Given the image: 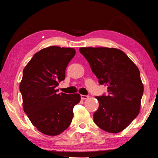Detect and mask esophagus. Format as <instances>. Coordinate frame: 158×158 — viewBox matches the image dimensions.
<instances>
[{
  "label": "esophagus",
  "instance_id": "34e87169",
  "mask_svg": "<svg viewBox=\"0 0 158 158\" xmlns=\"http://www.w3.org/2000/svg\"><path fill=\"white\" fill-rule=\"evenodd\" d=\"M89 98V96H86V95H81V98L82 100H85L87 99V98Z\"/></svg>",
  "mask_w": 158,
  "mask_h": 158
}]
</instances>
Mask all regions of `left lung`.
<instances>
[{
	"instance_id": "obj_1",
	"label": "left lung",
	"mask_w": 158,
	"mask_h": 158,
	"mask_svg": "<svg viewBox=\"0 0 158 158\" xmlns=\"http://www.w3.org/2000/svg\"><path fill=\"white\" fill-rule=\"evenodd\" d=\"M79 52L99 84L108 86L107 96H95L99 106L94 114V123L109 133L123 131L140 112L143 84L139 69L118 49L81 48Z\"/></svg>"
}]
</instances>
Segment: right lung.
<instances>
[{"instance_id": "1", "label": "right lung", "mask_w": 158, "mask_h": 158, "mask_svg": "<svg viewBox=\"0 0 158 158\" xmlns=\"http://www.w3.org/2000/svg\"><path fill=\"white\" fill-rule=\"evenodd\" d=\"M74 48L50 46L35 53L25 66L20 84L23 109L34 126L54 136L71 124L79 94H57L56 87L65 79V70L74 57Z\"/></svg>"}]
</instances>
